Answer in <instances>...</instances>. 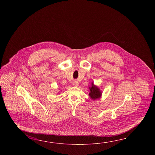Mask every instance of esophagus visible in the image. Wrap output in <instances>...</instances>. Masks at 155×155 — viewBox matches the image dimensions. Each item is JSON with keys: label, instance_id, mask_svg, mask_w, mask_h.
Segmentation results:
<instances>
[{"label": "esophagus", "instance_id": "esophagus-1", "mask_svg": "<svg viewBox=\"0 0 155 155\" xmlns=\"http://www.w3.org/2000/svg\"><path fill=\"white\" fill-rule=\"evenodd\" d=\"M73 86H75V87H78L79 86V83L77 81H74L73 82Z\"/></svg>", "mask_w": 155, "mask_h": 155}]
</instances>
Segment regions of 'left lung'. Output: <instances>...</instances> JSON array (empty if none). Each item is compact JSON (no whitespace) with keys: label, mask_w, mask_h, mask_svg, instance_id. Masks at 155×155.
<instances>
[{"label":"left lung","mask_w":155,"mask_h":155,"mask_svg":"<svg viewBox=\"0 0 155 155\" xmlns=\"http://www.w3.org/2000/svg\"><path fill=\"white\" fill-rule=\"evenodd\" d=\"M90 92L89 95L92 100L100 99L102 95V91L99 89L97 86L94 85V82H91V86L89 87Z\"/></svg>","instance_id":"1"}]
</instances>
